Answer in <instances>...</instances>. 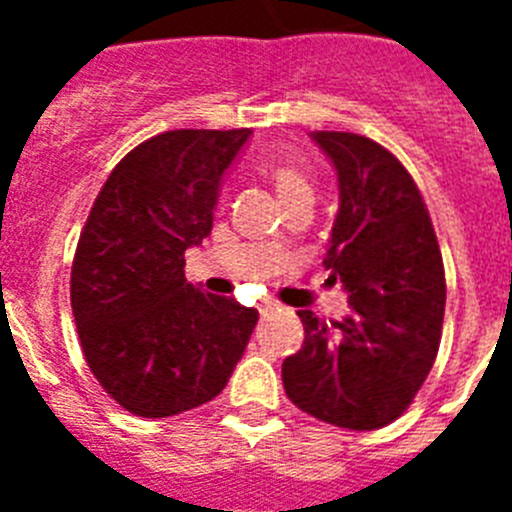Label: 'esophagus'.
Instances as JSON below:
<instances>
[{"label": "esophagus", "instance_id": "1", "mask_svg": "<svg viewBox=\"0 0 512 512\" xmlns=\"http://www.w3.org/2000/svg\"><path fill=\"white\" fill-rule=\"evenodd\" d=\"M277 310H282V305H279L277 300H271V297H266V300H261V305H259V312L261 315H271V312H277Z\"/></svg>", "mask_w": 512, "mask_h": 512}]
</instances>
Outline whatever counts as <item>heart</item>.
<instances>
[{
    "label": "heart",
    "mask_w": 512,
    "mask_h": 512,
    "mask_svg": "<svg viewBox=\"0 0 512 512\" xmlns=\"http://www.w3.org/2000/svg\"><path fill=\"white\" fill-rule=\"evenodd\" d=\"M261 171L269 176L274 187H277L279 197L292 200L297 194H310V176H307L305 166L300 164V158L295 153L287 151H271L261 158Z\"/></svg>",
    "instance_id": "b5f03b06"
}]
</instances>
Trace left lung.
Masks as SVG:
<instances>
[{"mask_svg": "<svg viewBox=\"0 0 512 512\" xmlns=\"http://www.w3.org/2000/svg\"><path fill=\"white\" fill-rule=\"evenodd\" d=\"M338 174V215L325 269L348 292L328 325L300 310L305 341L282 364L302 413L348 431L400 418L431 372L441 341L446 277L436 233L408 169L356 133H312Z\"/></svg>", "mask_w": 512, "mask_h": 512, "instance_id": "left-lung-1", "label": "left lung"}]
</instances>
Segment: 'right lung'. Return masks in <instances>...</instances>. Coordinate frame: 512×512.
Returning <instances> with one entry per match:
<instances>
[{
    "instance_id": "1",
    "label": "right lung",
    "mask_w": 512,
    "mask_h": 512,
    "mask_svg": "<svg viewBox=\"0 0 512 512\" xmlns=\"http://www.w3.org/2000/svg\"><path fill=\"white\" fill-rule=\"evenodd\" d=\"M251 130H169L107 176L71 266V310L89 369L140 418L200 408L225 390L259 312L202 292L184 251L212 230L225 171Z\"/></svg>"
}]
</instances>
